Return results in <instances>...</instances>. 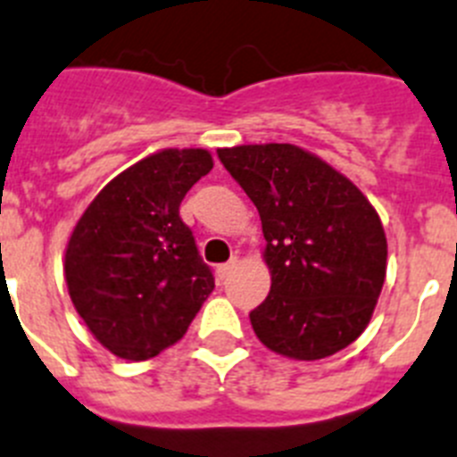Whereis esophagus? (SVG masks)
<instances>
[{
    "mask_svg": "<svg viewBox=\"0 0 457 457\" xmlns=\"http://www.w3.org/2000/svg\"><path fill=\"white\" fill-rule=\"evenodd\" d=\"M234 267H237V257H232V260L225 262V264H218V267H216L218 278H220V280H225V278H228L229 273L234 271Z\"/></svg>",
    "mask_w": 457,
    "mask_h": 457,
    "instance_id": "1",
    "label": "esophagus"
}]
</instances>
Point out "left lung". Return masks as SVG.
Returning a JSON list of instances; mask_svg holds the SVG:
<instances>
[{
	"label": "left lung",
	"instance_id": "1",
	"mask_svg": "<svg viewBox=\"0 0 457 457\" xmlns=\"http://www.w3.org/2000/svg\"><path fill=\"white\" fill-rule=\"evenodd\" d=\"M218 158L257 206L271 292L251 324L276 354L317 361L359 338L384 278L386 234L375 206L296 145H241Z\"/></svg>",
	"mask_w": 457,
	"mask_h": 457
}]
</instances>
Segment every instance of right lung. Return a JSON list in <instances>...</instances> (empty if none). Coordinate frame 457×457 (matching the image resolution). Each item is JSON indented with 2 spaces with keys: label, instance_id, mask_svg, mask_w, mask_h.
Instances as JSON below:
<instances>
[{
  "label": "right lung",
  "instance_id": "1",
  "mask_svg": "<svg viewBox=\"0 0 457 457\" xmlns=\"http://www.w3.org/2000/svg\"><path fill=\"white\" fill-rule=\"evenodd\" d=\"M213 168L206 149H162L117 174L73 228L63 276L78 315L119 359L145 361L184 338L213 292L184 195Z\"/></svg>",
  "mask_w": 457,
  "mask_h": 457
}]
</instances>
